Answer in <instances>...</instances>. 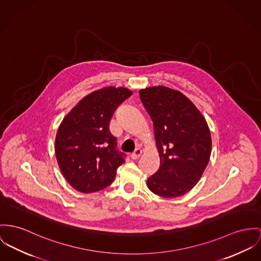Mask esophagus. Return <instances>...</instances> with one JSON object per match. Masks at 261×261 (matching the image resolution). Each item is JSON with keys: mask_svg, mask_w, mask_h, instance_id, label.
Wrapping results in <instances>:
<instances>
[{"mask_svg": "<svg viewBox=\"0 0 261 261\" xmlns=\"http://www.w3.org/2000/svg\"><path fill=\"white\" fill-rule=\"evenodd\" d=\"M141 154H142V150H141L140 148H137V149L131 154V158H132L133 160H136V159H138V158L140 157Z\"/></svg>", "mask_w": 261, "mask_h": 261, "instance_id": "obj_1", "label": "esophagus"}]
</instances>
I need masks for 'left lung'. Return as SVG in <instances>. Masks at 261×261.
<instances>
[{"mask_svg":"<svg viewBox=\"0 0 261 261\" xmlns=\"http://www.w3.org/2000/svg\"><path fill=\"white\" fill-rule=\"evenodd\" d=\"M139 93L154 124L161 161L147 186L163 198L182 196L201 179L210 161L212 138L206 121L180 91L155 86Z\"/></svg>","mask_w":261,"mask_h":261,"instance_id":"1","label":"left lung"}]
</instances>
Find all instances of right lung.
<instances>
[{
	"label": "right lung",
	"mask_w": 261,
	"mask_h": 261,
	"mask_svg": "<svg viewBox=\"0 0 261 261\" xmlns=\"http://www.w3.org/2000/svg\"><path fill=\"white\" fill-rule=\"evenodd\" d=\"M132 95L124 87H106L84 97L65 116L56 138V156L64 178L81 193L98 192L114 180L126 154L117 150L111 118Z\"/></svg>",
	"instance_id": "right-lung-1"
}]
</instances>
